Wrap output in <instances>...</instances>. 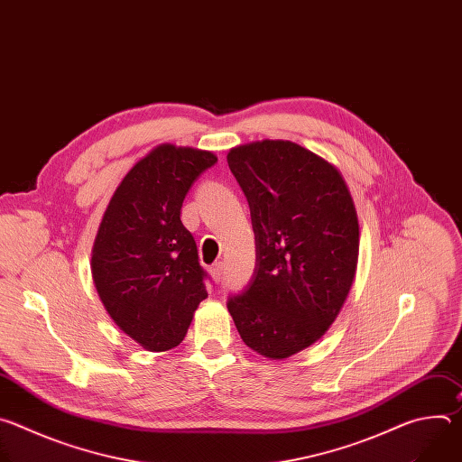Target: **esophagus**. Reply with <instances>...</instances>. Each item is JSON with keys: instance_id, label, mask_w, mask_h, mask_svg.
<instances>
[{"instance_id": "esophagus-1", "label": "esophagus", "mask_w": 462, "mask_h": 462, "mask_svg": "<svg viewBox=\"0 0 462 462\" xmlns=\"http://www.w3.org/2000/svg\"><path fill=\"white\" fill-rule=\"evenodd\" d=\"M223 271H225V263H223V261H217V263H214V265L210 267V274H212V278H214L216 282H221Z\"/></svg>"}]
</instances>
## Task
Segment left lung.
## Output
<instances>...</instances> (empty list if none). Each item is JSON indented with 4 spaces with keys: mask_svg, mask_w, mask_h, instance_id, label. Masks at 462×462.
Returning <instances> with one entry per match:
<instances>
[{
    "mask_svg": "<svg viewBox=\"0 0 462 462\" xmlns=\"http://www.w3.org/2000/svg\"><path fill=\"white\" fill-rule=\"evenodd\" d=\"M255 236V269L228 298L243 342L283 360L319 340L355 280L358 217L342 173L291 141H257L226 155Z\"/></svg>",
    "mask_w": 462,
    "mask_h": 462,
    "instance_id": "8db88e82",
    "label": "left lung"
}]
</instances>
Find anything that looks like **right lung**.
Instances as JSON below:
<instances>
[{
    "label": "right lung",
    "mask_w": 462,
    "mask_h": 462,
    "mask_svg": "<svg viewBox=\"0 0 462 462\" xmlns=\"http://www.w3.org/2000/svg\"><path fill=\"white\" fill-rule=\"evenodd\" d=\"M212 152L161 144L127 171L104 212L93 245L97 292L129 338L148 351L177 347L208 296L182 201Z\"/></svg>",
    "instance_id": "add662e5"
}]
</instances>
